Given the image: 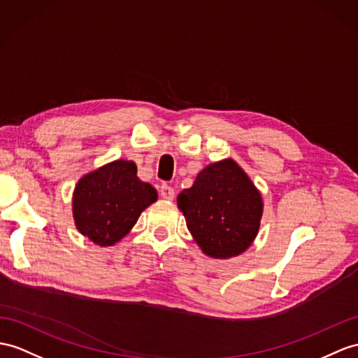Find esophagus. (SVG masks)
Returning <instances> with one entry per match:
<instances>
[{
  "label": "esophagus",
  "mask_w": 358,
  "mask_h": 358,
  "mask_svg": "<svg viewBox=\"0 0 358 358\" xmlns=\"http://www.w3.org/2000/svg\"><path fill=\"white\" fill-rule=\"evenodd\" d=\"M159 194L165 200H173L174 199V189L167 184H162L161 188H159Z\"/></svg>",
  "instance_id": "1"
}]
</instances>
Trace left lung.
Here are the masks:
<instances>
[{
	"instance_id": "obj_1",
	"label": "left lung",
	"mask_w": 358,
	"mask_h": 358,
	"mask_svg": "<svg viewBox=\"0 0 358 358\" xmlns=\"http://www.w3.org/2000/svg\"><path fill=\"white\" fill-rule=\"evenodd\" d=\"M187 228L206 255L229 258L257 237L263 200L248 174L232 159L208 165L193 187L178 196Z\"/></svg>"
}]
</instances>
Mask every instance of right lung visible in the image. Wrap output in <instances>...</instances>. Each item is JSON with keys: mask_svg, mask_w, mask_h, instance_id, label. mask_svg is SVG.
<instances>
[{"mask_svg": "<svg viewBox=\"0 0 358 358\" xmlns=\"http://www.w3.org/2000/svg\"><path fill=\"white\" fill-rule=\"evenodd\" d=\"M156 199V189L136 178L132 161L110 162L78 180L73 199L76 226L95 245L112 246Z\"/></svg>", "mask_w": 358, "mask_h": 358, "instance_id": "right-lung-1", "label": "right lung"}]
</instances>
